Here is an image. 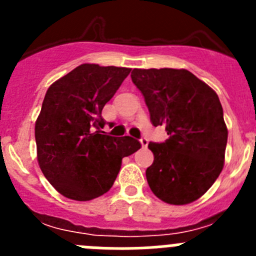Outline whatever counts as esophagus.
<instances>
[{
  "instance_id": "34e87169",
  "label": "esophagus",
  "mask_w": 256,
  "mask_h": 256,
  "mask_svg": "<svg viewBox=\"0 0 256 256\" xmlns=\"http://www.w3.org/2000/svg\"><path fill=\"white\" fill-rule=\"evenodd\" d=\"M140 142H141L142 148H148V140L144 138V137H142V138L140 140Z\"/></svg>"
}]
</instances>
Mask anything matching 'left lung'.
Instances as JSON below:
<instances>
[{"mask_svg":"<svg viewBox=\"0 0 256 256\" xmlns=\"http://www.w3.org/2000/svg\"><path fill=\"white\" fill-rule=\"evenodd\" d=\"M130 76L152 126H164L169 136L162 144H148L151 191L172 205L198 200L224 165L228 130L218 94L186 69H133Z\"/></svg>","mask_w":256,"mask_h":256,"instance_id":"obj_1","label":"left lung"}]
</instances>
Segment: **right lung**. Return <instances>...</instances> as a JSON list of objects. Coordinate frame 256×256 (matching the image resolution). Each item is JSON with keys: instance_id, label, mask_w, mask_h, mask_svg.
Here are the masks:
<instances>
[{"instance_id": "right-lung-1", "label": "right lung", "mask_w": 256, "mask_h": 256, "mask_svg": "<svg viewBox=\"0 0 256 256\" xmlns=\"http://www.w3.org/2000/svg\"><path fill=\"white\" fill-rule=\"evenodd\" d=\"M130 68L82 64L47 90L36 122L40 168L58 192L88 201L114 184L122 160L141 148L130 136L104 134V106Z\"/></svg>"}]
</instances>
